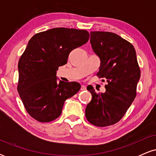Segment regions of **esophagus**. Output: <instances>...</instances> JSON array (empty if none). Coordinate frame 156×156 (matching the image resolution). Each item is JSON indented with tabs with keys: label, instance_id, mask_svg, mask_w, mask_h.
I'll return each mask as SVG.
<instances>
[{
	"label": "esophagus",
	"instance_id": "34e87169",
	"mask_svg": "<svg viewBox=\"0 0 156 156\" xmlns=\"http://www.w3.org/2000/svg\"><path fill=\"white\" fill-rule=\"evenodd\" d=\"M80 90L81 91H84V90H87V87L84 85L81 86V88H80Z\"/></svg>",
	"mask_w": 156,
	"mask_h": 156
}]
</instances>
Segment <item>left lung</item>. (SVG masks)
<instances>
[{
    "instance_id": "1",
    "label": "left lung",
    "mask_w": 156,
    "mask_h": 156,
    "mask_svg": "<svg viewBox=\"0 0 156 156\" xmlns=\"http://www.w3.org/2000/svg\"><path fill=\"white\" fill-rule=\"evenodd\" d=\"M90 43L101 60L97 76L106 78L104 93L87 87L92 98L85 115L91 124L105 127L122 118L136 95L140 69L136 53L129 42L112 32L91 31Z\"/></svg>"
}]
</instances>
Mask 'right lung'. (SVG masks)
I'll return each mask as SVG.
<instances>
[{
	"mask_svg": "<svg viewBox=\"0 0 156 156\" xmlns=\"http://www.w3.org/2000/svg\"><path fill=\"white\" fill-rule=\"evenodd\" d=\"M89 37L86 30L55 28L29 40L18 62L17 91L27 112L36 120L48 122L58 118L66 100L80 90V83L62 81L56 71Z\"/></svg>",
	"mask_w": 156,
	"mask_h": 156,
	"instance_id": "add662e5",
	"label": "right lung"
}]
</instances>
